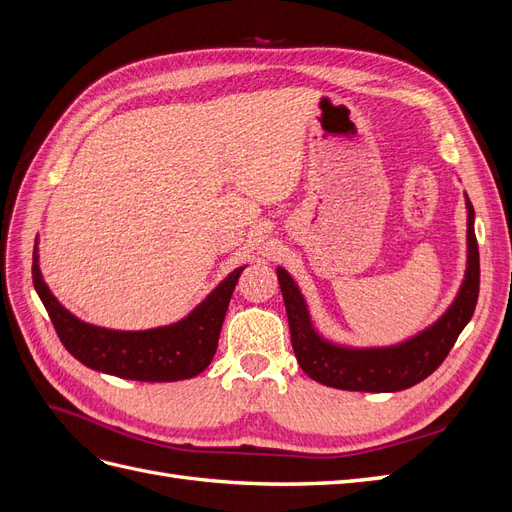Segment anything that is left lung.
Masks as SVG:
<instances>
[{
    "instance_id": "1",
    "label": "left lung",
    "mask_w": 512,
    "mask_h": 512,
    "mask_svg": "<svg viewBox=\"0 0 512 512\" xmlns=\"http://www.w3.org/2000/svg\"><path fill=\"white\" fill-rule=\"evenodd\" d=\"M466 209L468 262L457 297L427 329L393 346L354 348L322 337L314 327L297 282L292 280L286 269L277 267V280H280L290 324L292 350L309 378L342 391L395 393L410 389L440 367L446 354L455 346L459 333L466 329L478 301V243L474 235V207L468 194Z\"/></svg>"
}]
</instances>
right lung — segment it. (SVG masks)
Instances as JSON below:
<instances>
[{
  "mask_svg": "<svg viewBox=\"0 0 512 512\" xmlns=\"http://www.w3.org/2000/svg\"><path fill=\"white\" fill-rule=\"evenodd\" d=\"M243 269L228 273L185 318L147 331L104 329L68 312L44 282L38 265V247L34 250L32 277L61 344L76 361L126 380L175 382L198 376L213 361L232 290Z\"/></svg>",
  "mask_w": 512,
  "mask_h": 512,
  "instance_id": "1",
  "label": "right lung"
}]
</instances>
